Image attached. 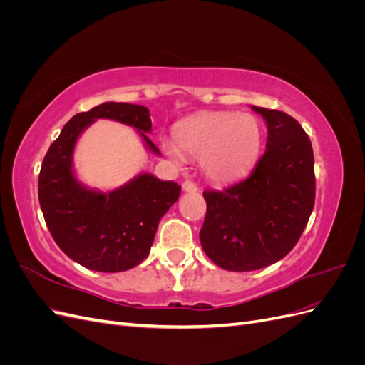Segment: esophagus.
<instances>
[{
	"mask_svg": "<svg viewBox=\"0 0 365 365\" xmlns=\"http://www.w3.org/2000/svg\"><path fill=\"white\" fill-rule=\"evenodd\" d=\"M182 190L187 192V193H195V192H197V185L192 181H184L182 182Z\"/></svg>",
	"mask_w": 365,
	"mask_h": 365,
	"instance_id": "obj_1",
	"label": "esophagus"
}]
</instances>
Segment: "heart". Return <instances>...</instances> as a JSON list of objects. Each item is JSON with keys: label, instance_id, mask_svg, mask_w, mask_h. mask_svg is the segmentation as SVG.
<instances>
[{"label": "heart", "instance_id": "obj_1", "mask_svg": "<svg viewBox=\"0 0 365 365\" xmlns=\"http://www.w3.org/2000/svg\"><path fill=\"white\" fill-rule=\"evenodd\" d=\"M163 148L178 165L184 155L201 160L207 178L230 182L247 175L262 149V125L257 117L244 113H201L184 118L175 128V143Z\"/></svg>", "mask_w": 365, "mask_h": 365}]
</instances>
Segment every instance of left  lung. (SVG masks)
Returning <instances> with one entry per match:
<instances>
[{"label":"left lung","instance_id":"1","mask_svg":"<svg viewBox=\"0 0 365 365\" xmlns=\"http://www.w3.org/2000/svg\"><path fill=\"white\" fill-rule=\"evenodd\" d=\"M268 128L254 170L224 190H205L204 252L227 271H256L279 262L300 239L315 202L311 140L291 115L251 106Z\"/></svg>","mask_w":365,"mask_h":365}]
</instances>
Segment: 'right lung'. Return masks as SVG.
Masks as SVG:
<instances>
[{
  "mask_svg": "<svg viewBox=\"0 0 365 365\" xmlns=\"http://www.w3.org/2000/svg\"><path fill=\"white\" fill-rule=\"evenodd\" d=\"M98 118L134 128L145 148L161 155L148 137L152 121L146 106L105 102L76 114L53 141L42 161L38 196L54 242L71 260L98 272H121L148 257L160 220L178 201L181 187L148 172L109 192L79 181L76 143Z\"/></svg>",
  "mask_w": 365,
  "mask_h": 365,
  "instance_id": "1",
  "label": "right lung"
}]
</instances>
